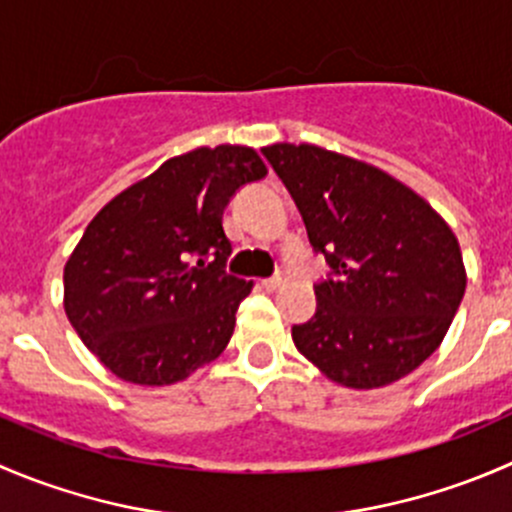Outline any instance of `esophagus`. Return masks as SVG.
I'll return each instance as SVG.
<instances>
[{
	"label": "esophagus",
	"instance_id": "esophagus-1",
	"mask_svg": "<svg viewBox=\"0 0 512 512\" xmlns=\"http://www.w3.org/2000/svg\"><path fill=\"white\" fill-rule=\"evenodd\" d=\"M260 285L265 287L267 292H277V290H280L282 285H285V277H280V275H277V277H270V280H262Z\"/></svg>",
	"mask_w": 512,
	"mask_h": 512
}]
</instances>
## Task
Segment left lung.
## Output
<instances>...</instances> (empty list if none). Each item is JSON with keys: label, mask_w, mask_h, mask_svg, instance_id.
<instances>
[{"label": "left lung", "mask_w": 512, "mask_h": 512, "mask_svg": "<svg viewBox=\"0 0 512 512\" xmlns=\"http://www.w3.org/2000/svg\"><path fill=\"white\" fill-rule=\"evenodd\" d=\"M262 155L332 267L315 287V315L292 327L297 350L342 388L410 375L438 350L465 295L455 232L418 192L355 157L307 142H275Z\"/></svg>", "instance_id": "1"}]
</instances>
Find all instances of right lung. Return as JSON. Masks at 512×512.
Listing matches in <instances>:
<instances>
[{
    "mask_svg": "<svg viewBox=\"0 0 512 512\" xmlns=\"http://www.w3.org/2000/svg\"><path fill=\"white\" fill-rule=\"evenodd\" d=\"M265 175L252 147H197L162 162L89 222L64 265V312L119 380L175 385L222 355L237 305L252 292V282L222 270L232 252L222 212L235 190Z\"/></svg>",
    "mask_w": 512,
    "mask_h": 512,
    "instance_id": "1",
    "label": "right lung"
}]
</instances>
